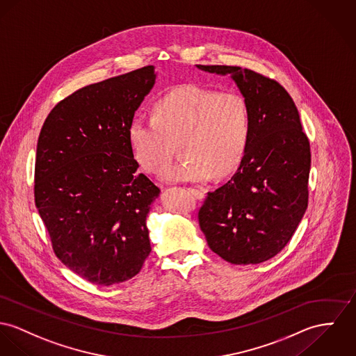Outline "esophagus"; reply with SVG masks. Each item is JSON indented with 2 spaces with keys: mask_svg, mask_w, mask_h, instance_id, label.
Returning a JSON list of instances; mask_svg holds the SVG:
<instances>
[{
  "mask_svg": "<svg viewBox=\"0 0 356 356\" xmlns=\"http://www.w3.org/2000/svg\"><path fill=\"white\" fill-rule=\"evenodd\" d=\"M191 190L192 193L197 197V199H202L203 196H204V191L202 190V188H196V187H192V188H190Z\"/></svg>",
  "mask_w": 356,
  "mask_h": 356,
  "instance_id": "1",
  "label": "esophagus"
}]
</instances>
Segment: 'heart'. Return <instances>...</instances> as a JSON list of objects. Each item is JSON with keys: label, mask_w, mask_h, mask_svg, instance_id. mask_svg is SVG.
I'll return each instance as SVG.
<instances>
[{"label": "heart", "mask_w": 356, "mask_h": 356, "mask_svg": "<svg viewBox=\"0 0 356 356\" xmlns=\"http://www.w3.org/2000/svg\"><path fill=\"white\" fill-rule=\"evenodd\" d=\"M245 99L196 85L180 86L163 96L154 113L139 112L130 124L134 157L149 173L161 175L180 142L181 163L166 170V181H207L223 177L241 163L250 137Z\"/></svg>", "instance_id": "obj_1"}]
</instances>
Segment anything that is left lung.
Segmentation results:
<instances>
[{
	"mask_svg": "<svg viewBox=\"0 0 356 356\" xmlns=\"http://www.w3.org/2000/svg\"><path fill=\"white\" fill-rule=\"evenodd\" d=\"M230 74L248 103L250 137L233 177L207 192L199 226L214 253L232 264H259L277 254L307 209L310 145L300 113L279 83L240 66L196 65Z\"/></svg>",
	"mask_w": 356,
	"mask_h": 356,
	"instance_id": "obj_1",
	"label": "left lung"
}]
</instances>
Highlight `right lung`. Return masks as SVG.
<instances>
[{
    "instance_id": "1",
    "label": "right lung",
    "mask_w": 356,
    "mask_h": 356,
    "mask_svg": "<svg viewBox=\"0 0 356 356\" xmlns=\"http://www.w3.org/2000/svg\"><path fill=\"white\" fill-rule=\"evenodd\" d=\"M156 77L145 66L76 90L38 139L39 216L56 257L93 284L131 279L152 250L146 217L160 188L137 173L129 129Z\"/></svg>"
}]
</instances>
